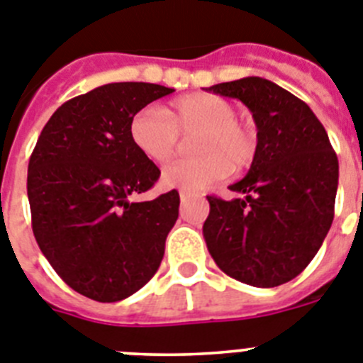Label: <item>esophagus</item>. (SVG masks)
<instances>
[{
    "instance_id": "esophagus-1",
    "label": "esophagus",
    "mask_w": 363,
    "mask_h": 363,
    "mask_svg": "<svg viewBox=\"0 0 363 363\" xmlns=\"http://www.w3.org/2000/svg\"><path fill=\"white\" fill-rule=\"evenodd\" d=\"M179 197H181V201H182V202H186V201H188L189 197H191V195H189L188 191H181V194H179Z\"/></svg>"
}]
</instances>
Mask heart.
Masks as SVG:
<instances>
[{"instance_id": "heart-1", "label": "heart", "mask_w": 363, "mask_h": 363, "mask_svg": "<svg viewBox=\"0 0 363 363\" xmlns=\"http://www.w3.org/2000/svg\"><path fill=\"white\" fill-rule=\"evenodd\" d=\"M191 139L197 155L169 162L162 169L168 188L199 191L253 162L259 137L253 126L235 117L233 104L213 94H189L172 101L168 108L146 106L130 119L135 148L153 162L174 157L181 135Z\"/></svg>"}]
</instances>
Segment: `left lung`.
<instances>
[{"label":"left lung","instance_id":"obj_1","mask_svg":"<svg viewBox=\"0 0 363 363\" xmlns=\"http://www.w3.org/2000/svg\"><path fill=\"white\" fill-rule=\"evenodd\" d=\"M246 104L257 125V155L240 197L208 195L202 233L215 264L255 287H275L300 275L324 242L335 217L338 159L308 104L262 77L210 86Z\"/></svg>","mask_w":363,"mask_h":363}]
</instances>
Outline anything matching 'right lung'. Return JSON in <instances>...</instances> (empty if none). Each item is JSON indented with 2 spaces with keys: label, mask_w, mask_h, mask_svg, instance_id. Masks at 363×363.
I'll return each mask as SVG.
<instances>
[{
  "label": "right lung",
  "mask_w": 363,
  "mask_h": 363,
  "mask_svg": "<svg viewBox=\"0 0 363 363\" xmlns=\"http://www.w3.org/2000/svg\"><path fill=\"white\" fill-rule=\"evenodd\" d=\"M174 92L153 83H110L52 113L28 161L32 231L54 271L74 291L117 302L161 266L179 217L177 189L137 202L161 169L130 137V119Z\"/></svg>",
  "instance_id": "obj_1"
}]
</instances>
